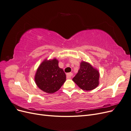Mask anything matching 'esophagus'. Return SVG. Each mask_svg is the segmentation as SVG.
Returning <instances> with one entry per match:
<instances>
[{
  "label": "esophagus",
  "mask_w": 131,
  "mask_h": 131,
  "mask_svg": "<svg viewBox=\"0 0 131 131\" xmlns=\"http://www.w3.org/2000/svg\"><path fill=\"white\" fill-rule=\"evenodd\" d=\"M73 77V74L72 73H68L67 74V79H70Z\"/></svg>",
  "instance_id": "1"
}]
</instances>
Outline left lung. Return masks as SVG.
<instances>
[{"instance_id":"left-lung-1","label":"left lung","mask_w":131,"mask_h":131,"mask_svg":"<svg viewBox=\"0 0 131 131\" xmlns=\"http://www.w3.org/2000/svg\"><path fill=\"white\" fill-rule=\"evenodd\" d=\"M100 73L89 63L82 62L78 73L73 81L83 90L91 91L96 88L99 84Z\"/></svg>"}]
</instances>
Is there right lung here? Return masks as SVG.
Here are the masks:
<instances>
[{"label":"right lung","instance_id":"1","mask_svg":"<svg viewBox=\"0 0 131 131\" xmlns=\"http://www.w3.org/2000/svg\"><path fill=\"white\" fill-rule=\"evenodd\" d=\"M66 80V75L58 67L56 59L43 61L37 71L35 81L38 88L43 92L53 93L57 91Z\"/></svg>","mask_w":131,"mask_h":131}]
</instances>
